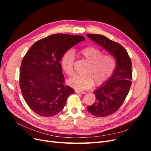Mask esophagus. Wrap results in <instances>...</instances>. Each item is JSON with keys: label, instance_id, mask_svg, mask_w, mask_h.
<instances>
[{"label": "esophagus", "instance_id": "34e87169", "mask_svg": "<svg viewBox=\"0 0 151 151\" xmlns=\"http://www.w3.org/2000/svg\"><path fill=\"white\" fill-rule=\"evenodd\" d=\"M75 92L76 93H79V94H86V92H84V91H79V90H75Z\"/></svg>", "mask_w": 151, "mask_h": 151}]
</instances>
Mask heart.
<instances>
[{"mask_svg":"<svg viewBox=\"0 0 151 151\" xmlns=\"http://www.w3.org/2000/svg\"><path fill=\"white\" fill-rule=\"evenodd\" d=\"M79 55L88 62L84 71V75L75 76L67 81V83L79 90L91 88L93 84L100 86L110 77L115 69L116 61L111 55H103L99 49L88 47L81 49ZM74 54L71 51L63 53L61 58V66L67 76L74 74Z\"/></svg>","mask_w":151,"mask_h":151,"instance_id":"b5f03b06","label":"heart"}]
</instances>
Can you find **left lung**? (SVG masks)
I'll list each match as a JSON object with an SVG mask.
<instances>
[{
  "label": "left lung",
  "mask_w": 151,
  "mask_h": 151,
  "mask_svg": "<svg viewBox=\"0 0 151 151\" xmlns=\"http://www.w3.org/2000/svg\"><path fill=\"white\" fill-rule=\"evenodd\" d=\"M87 36L116 59V67L112 76L94 91L96 101L87 107L95 116H106L119 109L129 93L132 78L131 59L121 45L106 36L95 34H88Z\"/></svg>",
  "instance_id": "8db88e82"
}]
</instances>
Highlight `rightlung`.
I'll use <instances>...</instances> for the list:
<instances>
[{"label": "right lung", "mask_w": 151, "mask_h": 151, "mask_svg": "<svg viewBox=\"0 0 151 151\" xmlns=\"http://www.w3.org/2000/svg\"><path fill=\"white\" fill-rule=\"evenodd\" d=\"M84 40L79 35L54 34L37 41L26 53L20 67V88L26 103L38 115H57L74 93L64 84L60 62L63 53Z\"/></svg>", "instance_id": "1"}]
</instances>
